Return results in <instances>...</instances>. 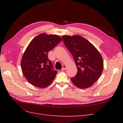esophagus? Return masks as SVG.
<instances>
[{
    "mask_svg": "<svg viewBox=\"0 0 123 123\" xmlns=\"http://www.w3.org/2000/svg\"><path fill=\"white\" fill-rule=\"evenodd\" d=\"M67 68V66L65 65H63L62 66V68L61 69L62 71H64V70H65Z\"/></svg>",
    "mask_w": 123,
    "mask_h": 123,
    "instance_id": "1",
    "label": "esophagus"
}]
</instances>
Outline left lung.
Returning a JSON list of instances; mask_svg holds the SVG:
<instances>
[{
	"label": "left lung",
	"instance_id": "8db88e82",
	"mask_svg": "<svg viewBox=\"0 0 123 123\" xmlns=\"http://www.w3.org/2000/svg\"><path fill=\"white\" fill-rule=\"evenodd\" d=\"M65 46L74 58L78 72L71 78L80 89L91 87L102 73L104 63L99 51L85 38L78 35L62 36Z\"/></svg>",
	"mask_w": 123,
	"mask_h": 123
}]
</instances>
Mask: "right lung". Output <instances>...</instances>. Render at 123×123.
<instances>
[{"mask_svg": "<svg viewBox=\"0 0 123 123\" xmlns=\"http://www.w3.org/2000/svg\"><path fill=\"white\" fill-rule=\"evenodd\" d=\"M62 40L58 35L41 33L30 42L22 56L21 67L25 78L31 84L44 88L53 82L57 72L52 70L48 53Z\"/></svg>", "mask_w": 123, "mask_h": 123, "instance_id": "1", "label": "right lung"}]
</instances>
